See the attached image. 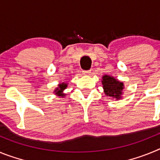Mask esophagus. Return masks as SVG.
<instances>
[{
  "label": "esophagus",
  "instance_id": "1",
  "mask_svg": "<svg viewBox=\"0 0 160 160\" xmlns=\"http://www.w3.org/2000/svg\"><path fill=\"white\" fill-rule=\"evenodd\" d=\"M90 70H83L82 71V73L84 74V75H89L90 73Z\"/></svg>",
  "mask_w": 160,
  "mask_h": 160
}]
</instances>
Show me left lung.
Segmentation results:
<instances>
[{"mask_svg": "<svg viewBox=\"0 0 160 160\" xmlns=\"http://www.w3.org/2000/svg\"><path fill=\"white\" fill-rule=\"evenodd\" d=\"M102 87L106 95L109 97H112L113 98L120 99L121 95L122 94V90H123V83L121 82L118 79L114 78L110 75H103L102 78Z\"/></svg>", "mask_w": 160, "mask_h": 160, "instance_id": "obj_1", "label": "left lung"}]
</instances>
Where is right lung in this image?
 Masks as SVG:
<instances>
[{
  "label": "right lung",
  "instance_id": "right-lung-1",
  "mask_svg": "<svg viewBox=\"0 0 160 160\" xmlns=\"http://www.w3.org/2000/svg\"><path fill=\"white\" fill-rule=\"evenodd\" d=\"M67 87V83L62 82L61 83V84L58 85V87H57V89L54 90L55 94H58V96H62V97H64L66 94H63V90Z\"/></svg>",
  "mask_w": 160,
  "mask_h": 160
}]
</instances>
